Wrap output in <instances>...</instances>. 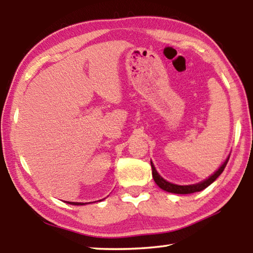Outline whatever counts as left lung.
<instances>
[{"mask_svg": "<svg viewBox=\"0 0 253 253\" xmlns=\"http://www.w3.org/2000/svg\"><path fill=\"white\" fill-rule=\"evenodd\" d=\"M229 158H230V156L226 158V161L223 163V165H222L221 168L212 175V176H210L208 179H205V181L201 182V183L193 184V185H176V184H172L168 181H165V179L157 173V170L155 169V166L153 165V163L151 161L152 175H153L154 181H155V183L162 188V190L169 192V193H175V194H191V193H194V192L202 191V190H204V188H207L209 185H211V184L215 181V179L219 177L222 174V172L224 170L225 166L229 162Z\"/></svg>", "mask_w": 253, "mask_h": 253, "instance_id": "obj_1", "label": "left lung"}]
</instances>
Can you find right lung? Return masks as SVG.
Returning <instances> with one entry per match:
<instances>
[{"label":"right lung","instance_id":"1","mask_svg":"<svg viewBox=\"0 0 253 253\" xmlns=\"http://www.w3.org/2000/svg\"><path fill=\"white\" fill-rule=\"evenodd\" d=\"M67 203L72 204V205H84V203H76V202H67Z\"/></svg>","mask_w":253,"mask_h":253}]
</instances>
